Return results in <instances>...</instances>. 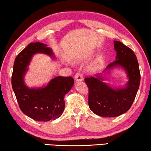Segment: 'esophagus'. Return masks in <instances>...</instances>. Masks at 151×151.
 <instances>
[{
	"instance_id": "esophagus-1",
	"label": "esophagus",
	"mask_w": 151,
	"mask_h": 151,
	"mask_svg": "<svg viewBox=\"0 0 151 151\" xmlns=\"http://www.w3.org/2000/svg\"><path fill=\"white\" fill-rule=\"evenodd\" d=\"M74 79H75L76 81H82L83 78L80 73H76L74 76Z\"/></svg>"
}]
</instances>
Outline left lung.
<instances>
[{
    "instance_id": "left-lung-1",
    "label": "left lung",
    "mask_w": 151,
    "mask_h": 151,
    "mask_svg": "<svg viewBox=\"0 0 151 151\" xmlns=\"http://www.w3.org/2000/svg\"><path fill=\"white\" fill-rule=\"evenodd\" d=\"M116 58L106 70L120 66L124 69L129 79L124 88H112L103 82L100 74L96 77L86 78L88 105L96 115L102 117H116L130 109L137 95L140 81V73L137 56L131 49L120 41H114Z\"/></svg>"
}]
</instances>
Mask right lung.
I'll return each mask as SVG.
<instances>
[{
    "label": "right lung",
    "instance_id": "add662e5",
    "mask_svg": "<svg viewBox=\"0 0 151 151\" xmlns=\"http://www.w3.org/2000/svg\"><path fill=\"white\" fill-rule=\"evenodd\" d=\"M37 53L54 58L52 50L45 44L39 42L29 43L15 58L11 83L22 112L35 120L47 122L55 120L62 115L65 108L64 96L73 87L74 80L72 77L58 76L44 87H27L23 80L27 67Z\"/></svg>",
    "mask_w": 151,
    "mask_h": 151
}]
</instances>
